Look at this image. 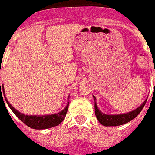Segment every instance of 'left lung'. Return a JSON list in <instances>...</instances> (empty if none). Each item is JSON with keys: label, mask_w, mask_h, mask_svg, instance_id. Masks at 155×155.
<instances>
[{"label": "left lung", "mask_w": 155, "mask_h": 155, "mask_svg": "<svg viewBox=\"0 0 155 155\" xmlns=\"http://www.w3.org/2000/svg\"><path fill=\"white\" fill-rule=\"evenodd\" d=\"M93 98L95 101L97 100L94 96H93ZM146 102H147V100L138 108H136L135 110L131 111L130 113H124V114H115V115H107L101 113L97 107V103L95 102V114H96L97 120H99V122L104 126H117V125H124L125 123H128L133 119H134L141 113V111L142 110V108L146 104Z\"/></svg>", "instance_id": "obj_1"}]
</instances>
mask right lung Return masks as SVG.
I'll list each match as a JSON object with an SVG mask.
<instances>
[{"label":"right lung","instance_id":"obj_1","mask_svg":"<svg viewBox=\"0 0 155 155\" xmlns=\"http://www.w3.org/2000/svg\"><path fill=\"white\" fill-rule=\"evenodd\" d=\"M3 92L2 94L1 92ZM4 95L5 99L6 102L8 104V107L10 108V109L13 112V113L20 119L23 123H25V125L29 126V127L32 128V129H36V130H45V129H49V128L54 127L56 125H59L63 119L65 118L67 112H68V105H69V102H68V104L65 107V108L62 110L61 112L55 114H51V115H42V116H37V115H25L21 113L20 112H18L17 109L13 108V106L11 105L9 102L8 101V100L6 99L5 95V90H4V86L2 85L1 87V83H0V98L3 97L2 96ZM4 101V100H3Z\"/></svg>","mask_w":155,"mask_h":155}]
</instances>
